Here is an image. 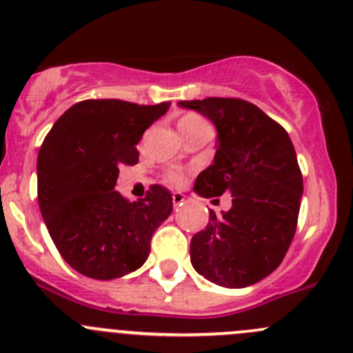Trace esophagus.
<instances>
[{
  "label": "esophagus",
  "instance_id": "obj_1",
  "mask_svg": "<svg viewBox=\"0 0 353 353\" xmlns=\"http://www.w3.org/2000/svg\"><path fill=\"white\" fill-rule=\"evenodd\" d=\"M183 203H184L183 192H172V205H174V208L183 206Z\"/></svg>",
  "mask_w": 353,
  "mask_h": 353
}]
</instances>
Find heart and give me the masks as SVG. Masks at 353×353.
Returning a JSON list of instances; mask_svg holds the SVG:
<instances>
[{
    "instance_id": "1",
    "label": "heart",
    "mask_w": 353,
    "mask_h": 353,
    "mask_svg": "<svg viewBox=\"0 0 353 353\" xmlns=\"http://www.w3.org/2000/svg\"><path fill=\"white\" fill-rule=\"evenodd\" d=\"M203 123H206V121L203 120V118H199L198 114H184V117L179 120V128L196 127V125H203ZM167 179H169L170 183H181L183 176H181L179 172H169L167 174Z\"/></svg>"
}]
</instances>
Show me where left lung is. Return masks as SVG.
Here are the masks:
<instances>
[{"label":"left lung","mask_w":353,"mask_h":353,"mask_svg":"<svg viewBox=\"0 0 353 353\" xmlns=\"http://www.w3.org/2000/svg\"><path fill=\"white\" fill-rule=\"evenodd\" d=\"M216 128V152L194 183L201 198L232 194V208L214 214L191 239V264L221 288L240 289L272 274L292 242L303 176L288 132L243 99L179 101Z\"/></svg>","instance_id":"left-lung-1"}]
</instances>
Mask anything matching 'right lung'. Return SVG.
<instances>
[{"instance_id":"add662e5","label":"right lung","mask_w":353,"mask_h":353,"mask_svg":"<svg viewBox=\"0 0 353 353\" xmlns=\"http://www.w3.org/2000/svg\"><path fill=\"white\" fill-rule=\"evenodd\" d=\"M169 106L88 99L47 133L37 159L40 213L59 254L83 276L111 281L145 264L172 194L152 186L145 199L128 201L114 186L120 165L139 162L137 143Z\"/></svg>"}]
</instances>
